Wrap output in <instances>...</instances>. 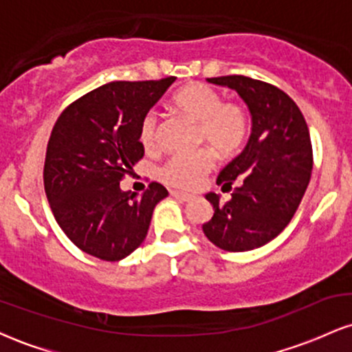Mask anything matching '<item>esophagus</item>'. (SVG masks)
Returning <instances> with one entry per match:
<instances>
[{"label":"esophagus","instance_id":"esophagus-1","mask_svg":"<svg viewBox=\"0 0 352 352\" xmlns=\"http://www.w3.org/2000/svg\"><path fill=\"white\" fill-rule=\"evenodd\" d=\"M172 197L173 199L180 200V201H190L192 200V195H188V193H180V192H172Z\"/></svg>","mask_w":352,"mask_h":352}]
</instances>
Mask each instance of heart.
<instances>
[{
	"label": "heart",
	"instance_id": "obj_1",
	"mask_svg": "<svg viewBox=\"0 0 352 352\" xmlns=\"http://www.w3.org/2000/svg\"><path fill=\"white\" fill-rule=\"evenodd\" d=\"M173 106L188 119L199 122V140L208 144L218 157L228 159L243 147L250 131L248 114L240 104L223 102L215 89L192 84L173 96ZM140 140L147 148H153L159 142V116L155 111L147 112L142 119ZM212 151L205 147L197 152L175 153L160 168V179L173 188H197L215 167Z\"/></svg>",
	"mask_w": 352,
	"mask_h": 352
}]
</instances>
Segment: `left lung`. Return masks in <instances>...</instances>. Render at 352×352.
Listing matches in <instances>:
<instances>
[{"mask_svg":"<svg viewBox=\"0 0 352 352\" xmlns=\"http://www.w3.org/2000/svg\"><path fill=\"white\" fill-rule=\"evenodd\" d=\"M207 80L238 92L252 114V134L217 179L232 200L207 193L213 217L201 230L225 252H250L280 235L300 207L313 170L309 131L294 100L272 84L245 76Z\"/></svg>","mask_w":352,"mask_h":352,"instance_id":"left-lung-1","label":"left lung"}]
</instances>
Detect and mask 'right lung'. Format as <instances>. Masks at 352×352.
<instances>
[{"label": "right lung", "instance_id": "1", "mask_svg": "<svg viewBox=\"0 0 352 352\" xmlns=\"http://www.w3.org/2000/svg\"><path fill=\"white\" fill-rule=\"evenodd\" d=\"M173 80L104 84L72 102L52 129L44 190L58 225L84 253L119 261L147 236L167 188L152 182L135 197L120 180L144 157L140 124Z\"/></svg>", "mask_w": 352, "mask_h": 352}]
</instances>
